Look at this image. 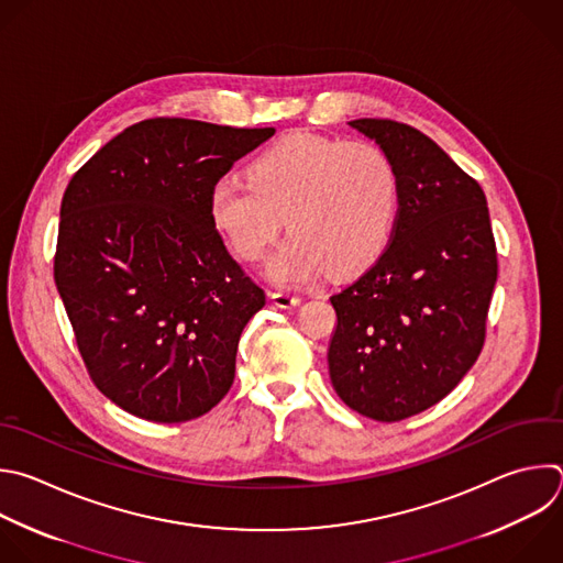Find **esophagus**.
<instances>
[{"mask_svg": "<svg viewBox=\"0 0 563 563\" xmlns=\"http://www.w3.org/2000/svg\"><path fill=\"white\" fill-rule=\"evenodd\" d=\"M272 300L276 307L280 309H294L300 305V296H294V294H285V291H274L272 294Z\"/></svg>", "mask_w": 563, "mask_h": 563, "instance_id": "1", "label": "esophagus"}]
</instances>
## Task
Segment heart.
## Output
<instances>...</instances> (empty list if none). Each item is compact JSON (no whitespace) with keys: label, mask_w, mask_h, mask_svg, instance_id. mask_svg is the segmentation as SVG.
I'll return each mask as SVG.
<instances>
[{"label":"heart","mask_w":563,"mask_h":563,"mask_svg":"<svg viewBox=\"0 0 563 563\" xmlns=\"http://www.w3.org/2000/svg\"><path fill=\"white\" fill-rule=\"evenodd\" d=\"M400 201V169L380 145L294 132L250 163V178H219L208 210L243 261H258L285 223L291 234L267 274L278 285H302L324 269H366L389 245Z\"/></svg>","instance_id":"heart-1"}]
</instances>
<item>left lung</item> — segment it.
<instances>
[{"instance_id": "8db88e82", "label": "left lung", "mask_w": 563, "mask_h": 563, "mask_svg": "<svg viewBox=\"0 0 563 563\" xmlns=\"http://www.w3.org/2000/svg\"><path fill=\"white\" fill-rule=\"evenodd\" d=\"M398 165L400 214L385 254L331 296L329 376L378 422L438 405L475 364L497 280L484 190L433 139L391 119H355Z\"/></svg>"}]
</instances>
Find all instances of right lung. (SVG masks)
Masks as SVG:
<instances>
[{
	"instance_id": "1",
	"label": "right lung",
	"mask_w": 563,
	"mask_h": 563,
	"mask_svg": "<svg viewBox=\"0 0 563 563\" xmlns=\"http://www.w3.org/2000/svg\"><path fill=\"white\" fill-rule=\"evenodd\" d=\"M274 132L145 119L70 178L55 283L90 380L123 411L187 422L230 391L265 291L230 256L208 199Z\"/></svg>"
}]
</instances>
